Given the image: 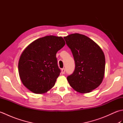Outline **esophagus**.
<instances>
[{
  "label": "esophagus",
  "instance_id": "1",
  "mask_svg": "<svg viewBox=\"0 0 123 123\" xmlns=\"http://www.w3.org/2000/svg\"><path fill=\"white\" fill-rule=\"evenodd\" d=\"M61 74H65V69L64 68L61 69Z\"/></svg>",
  "mask_w": 123,
  "mask_h": 123
}]
</instances>
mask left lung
Returning a JSON list of instances; mask_svg holds the SVG:
<instances>
[{
  "label": "left lung",
  "mask_w": 123,
  "mask_h": 123,
  "mask_svg": "<svg viewBox=\"0 0 123 123\" xmlns=\"http://www.w3.org/2000/svg\"><path fill=\"white\" fill-rule=\"evenodd\" d=\"M64 38L75 62L74 71L67 80L75 91L90 92L103 81L105 69L104 52L98 44L84 35L74 33Z\"/></svg>",
  "instance_id": "obj_1"
}]
</instances>
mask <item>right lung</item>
Segmentation results:
<instances>
[{
	"instance_id": "1",
	"label": "right lung",
	"mask_w": 123,
	"mask_h": 123,
	"mask_svg": "<svg viewBox=\"0 0 123 123\" xmlns=\"http://www.w3.org/2000/svg\"><path fill=\"white\" fill-rule=\"evenodd\" d=\"M62 37L53 35L38 38L22 52L18 72L23 84L35 93H43L53 87L59 76L57 52L65 45Z\"/></svg>"
}]
</instances>
